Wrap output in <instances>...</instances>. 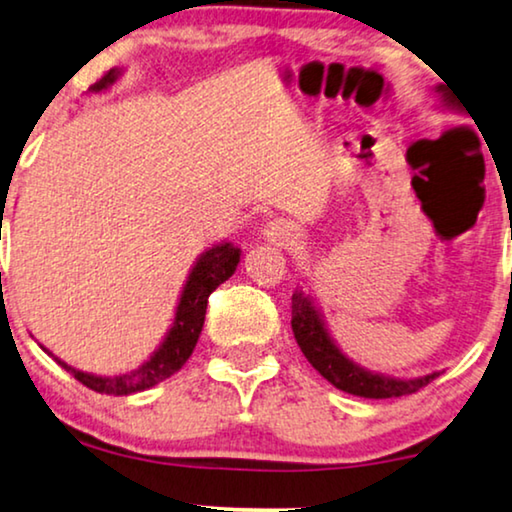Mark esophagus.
Here are the masks:
<instances>
[{
  "label": "esophagus",
  "instance_id": "1",
  "mask_svg": "<svg viewBox=\"0 0 512 512\" xmlns=\"http://www.w3.org/2000/svg\"><path fill=\"white\" fill-rule=\"evenodd\" d=\"M265 237H268V242L277 244V247H289V244H296L298 240V228L284 219H275L265 226Z\"/></svg>",
  "mask_w": 512,
  "mask_h": 512
}]
</instances>
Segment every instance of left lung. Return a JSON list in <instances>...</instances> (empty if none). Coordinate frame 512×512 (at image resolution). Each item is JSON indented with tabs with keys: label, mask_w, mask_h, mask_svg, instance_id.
Here are the masks:
<instances>
[{
	"label": "left lung",
	"mask_w": 512,
	"mask_h": 512,
	"mask_svg": "<svg viewBox=\"0 0 512 512\" xmlns=\"http://www.w3.org/2000/svg\"><path fill=\"white\" fill-rule=\"evenodd\" d=\"M440 95V104L447 109H461L452 93L440 83L436 88ZM291 328L296 335V342L305 359L312 363L314 370H319L333 387L347 394L361 398H396L415 394L426 384L436 380L440 373H429L422 377H391L359 366L349 356L340 352L335 340L328 333L324 314L314 305V298L303 289H296L291 298Z\"/></svg>",
	"instance_id": "left-lung-1"
}]
</instances>
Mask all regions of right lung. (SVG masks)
Segmentation results:
<instances>
[{"label":"right lung","mask_w":512,"mask_h":512,"mask_svg":"<svg viewBox=\"0 0 512 512\" xmlns=\"http://www.w3.org/2000/svg\"><path fill=\"white\" fill-rule=\"evenodd\" d=\"M118 76H121V69H111L107 76H102L100 81L95 83L93 93H102L109 86H114ZM242 249H237L233 242H219L214 247L205 249L200 254L198 261L188 272L184 291H181V298L177 303V312H174V321L167 331L165 340L160 342V347L153 352L149 359H146L142 366L130 370V373L123 375H93L83 373V370H76L69 366V363L60 361L53 352H48L46 347H41L48 356H53L67 373H72L81 384H86L88 389L97 391V394H114V396H128L137 394V391L156 387L158 382L167 380V377L177 373V370L188 361V356L193 354L195 345H198L202 324H205V312H207V298L216 286L226 282L228 277H233L237 270V263H240Z\"/></svg>","instance_id":"1"}]
</instances>
